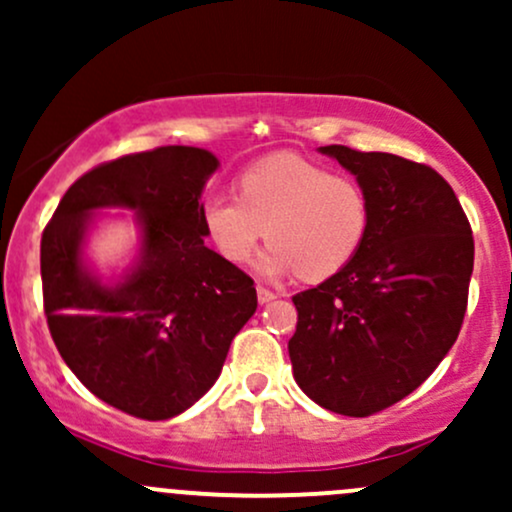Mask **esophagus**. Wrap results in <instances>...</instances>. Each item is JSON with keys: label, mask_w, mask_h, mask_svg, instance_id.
Here are the masks:
<instances>
[{"label": "esophagus", "mask_w": 512, "mask_h": 512, "mask_svg": "<svg viewBox=\"0 0 512 512\" xmlns=\"http://www.w3.org/2000/svg\"><path fill=\"white\" fill-rule=\"evenodd\" d=\"M274 298H276L274 291L264 289V286H257V301H260V303H269V301H274Z\"/></svg>", "instance_id": "34e87169"}]
</instances>
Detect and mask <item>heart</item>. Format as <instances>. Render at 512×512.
I'll return each mask as SVG.
<instances>
[{
    "mask_svg": "<svg viewBox=\"0 0 512 512\" xmlns=\"http://www.w3.org/2000/svg\"><path fill=\"white\" fill-rule=\"evenodd\" d=\"M236 195L202 202L204 231L233 264H248L267 236V274L325 281L349 267L370 231V199L349 175L301 156H269L245 168Z\"/></svg>",
    "mask_w": 512,
    "mask_h": 512,
    "instance_id": "1",
    "label": "heart"
}]
</instances>
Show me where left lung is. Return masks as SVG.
I'll list each match as a JSON object with an SVG mask.
<instances>
[{"mask_svg": "<svg viewBox=\"0 0 512 512\" xmlns=\"http://www.w3.org/2000/svg\"><path fill=\"white\" fill-rule=\"evenodd\" d=\"M370 199V231L349 267L293 296V378L320 407L378 414L416 390L467 313L474 238L452 187L426 163L322 146Z\"/></svg>", "mask_w": 512, "mask_h": 512, "instance_id": "obj_1", "label": "left lung"}]
</instances>
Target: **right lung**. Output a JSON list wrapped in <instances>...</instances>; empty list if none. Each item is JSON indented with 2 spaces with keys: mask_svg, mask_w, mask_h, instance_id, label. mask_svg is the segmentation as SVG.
<instances>
[{
  "mask_svg": "<svg viewBox=\"0 0 512 512\" xmlns=\"http://www.w3.org/2000/svg\"><path fill=\"white\" fill-rule=\"evenodd\" d=\"M219 161L158 146L101 163L64 192L40 240L43 308L57 351L98 399L166 421L219 378L257 308L255 281L204 245L202 187ZM101 206L140 209V267L105 290L80 267V238Z\"/></svg>",
  "mask_w": 512,
  "mask_h": 512,
  "instance_id": "1",
  "label": "right lung"
}]
</instances>
